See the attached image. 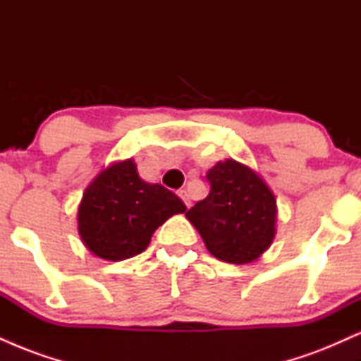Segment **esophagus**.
<instances>
[{
	"label": "esophagus",
	"mask_w": 361,
	"mask_h": 361,
	"mask_svg": "<svg viewBox=\"0 0 361 361\" xmlns=\"http://www.w3.org/2000/svg\"><path fill=\"white\" fill-rule=\"evenodd\" d=\"M178 195H180V198H181V200L185 202V205H186V207L192 205V200H190V195H188V192H186L185 188L178 190Z\"/></svg>",
	"instance_id": "34e87169"
}]
</instances>
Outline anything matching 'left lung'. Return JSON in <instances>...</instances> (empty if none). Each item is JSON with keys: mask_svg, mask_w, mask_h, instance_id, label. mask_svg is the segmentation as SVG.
<instances>
[{"mask_svg": "<svg viewBox=\"0 0 361 361\" xmlns=\"http://www.w3.org/2000/svg\"><path fill=\"white\" fill-rule=\"evenodd\" d=\"M210 192L186 219L217 259L246 264L271 246L276 234V198L255 169L235 159L215 163L207 173Z\"/></svg>", "mask_w": 361, "mask_h": 361, "instance_id": "left-lung-1", "label": "left lung"}]
</instances>
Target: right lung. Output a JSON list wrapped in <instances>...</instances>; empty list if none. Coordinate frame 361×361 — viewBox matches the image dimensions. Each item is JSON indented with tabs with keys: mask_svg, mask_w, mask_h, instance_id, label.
<instances>
[{
	"mask_svg": "<svg viewBox=\"0 0 361 361\" xmlns=\"http://www.w3.org/2000/svg\"><path fill=\"white\" fill-rule=\"evenodd\" d=\"M185 210L171 190L144 181L130 157L102 169L86 186L78 207V233L94 256L122 261L146 250L157 227Z\"/></svg>",
	"mask_w": 361,
	"mask_h": 361,
	"instance_id": "obj_1",
	"label": "right lung"
}]
</instances>
